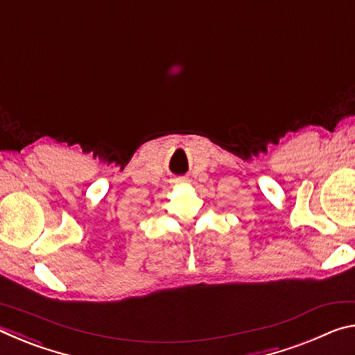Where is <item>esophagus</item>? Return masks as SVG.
Instances as JSON below:
<instances>
[{"instance_id": "1", "label": "esophagus", "mask_w": 355, "mask_h": 355, "mask_svg": "<svg viewBox=\"0 0 355 355\" xmlns=\"http://www.w3.org/2000/svg\"><path fill=\"white\" fill-rule=\"evenodd\" d=\"M184 182H186L184 178H177V180H175V183H184Z\"/></svg>"}]
</instances>
